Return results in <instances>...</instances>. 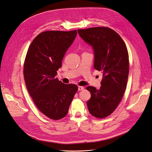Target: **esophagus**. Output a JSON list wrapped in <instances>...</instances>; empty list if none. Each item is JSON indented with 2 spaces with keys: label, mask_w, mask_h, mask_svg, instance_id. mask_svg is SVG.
<instances>
[{
  "label": "esophagus",
  "mask_w": 152,
  "mask_h": 152,
  "mask_svg": "<svg viewBox=\"0 0 152 152\" xmlns=\"http://www.w3.org/2000/svg\"><path fill=\"white\" fill-rule=\"evenodd\" d=\"M84 89H85V88H84L83 86H78V90H79V91H82V90H83Z\"/></svg>",
  "instance_id": "34e87169"
}]
</instances>
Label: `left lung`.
<instances>
[{
    "mask_svg": "<svg viewBox=\"0 0 152 152\" xmlns=\"http://www.w3.org/2000/svg\"><path fill=\"white\" fill-rule=\"evenodd\" d=\"M77 32L93 48L94 67L103 75L99 89L86 88L91 94L88 108L93 116L104 118L115 110L125 91L129 74L128 50L120 36L109 27H94Z\"/></svg>",
    "mask_w": 152,
    "mask_h": 152,
    "instance_id": "1",
    "label": "left lung"
}]
</instances>
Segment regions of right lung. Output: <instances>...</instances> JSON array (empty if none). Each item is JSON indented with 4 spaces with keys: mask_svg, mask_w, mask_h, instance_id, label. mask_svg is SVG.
<instances>
[{
    "mask_svg": "<svg viewBox=\"0 0 152 152\" xmlns=\"http://www.w3.org/2000/svg\"><path fill=\"white\" fill-rule=\"evenodd\" d=\"M77 31H48L38 34L28 49L24 64L26 88L42 113L58 120L67 114L78 88L66 85L56 76Z\"/></svg>",
    "mask_w": 152,
    "mask_h": 152,
    "instance_id": "right-lung-1",
    "label": "right lung"
}]
</instances>
